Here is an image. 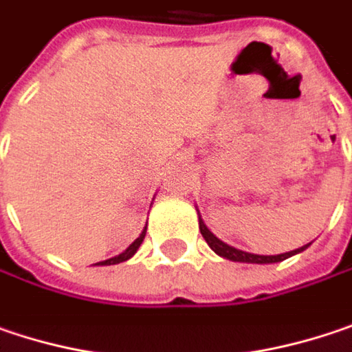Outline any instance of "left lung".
Wrapping results in <instances>:
<instances>
[{
  "instance_id": "obj_1",
  "label": "left lung",
  "mask_w": 352,
  "mask_h": 352,
  "mask_svg": "<svg viewBox=\"0 0 352 352\" xmlns=\"http://www.w3.org/2000/svg\"><path fill=\"white\" fill-rule=\"evenodd\" d=\"M196 210H198V208H196ZM198 226H200V232H202L204 240L208 242V246L212 248L214 252H216L218 256L226 258V261H232V263L274 264V263H280V261H287V258L294 256V254H298V252H302V250H307V248L311 246V242H309V244H305V246H300V248H294V250H290V252H283V254H268V256H266V254H252V252H244V250H240V248H234V246H230V244L222 242V240L218 239L212 230L204 224V220H202L200 212H198Z\"/></svg>"
}]
</instances>
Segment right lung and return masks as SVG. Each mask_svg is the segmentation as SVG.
<instances>
[{"instance_id": "right-lung-1", "label": "right lung", "mask_w": 352, "mask_h": 352, "mask_svg": "<svg viewBox=\"0 0 352 352\" xmlns=\"http://www.w3.org/2000/svg\"><path fill=\"white\" fill-rule=\"evenodd\" d=\"M144 236H146V226H144V230H142V234H140L138 239L134 240L122 254H118V256H112V258H108V261H102V263H98V266H110V264H120V263H126V261H130L136 252H138L140 244L144 242Z\"/></svg>"}]
</instances>
